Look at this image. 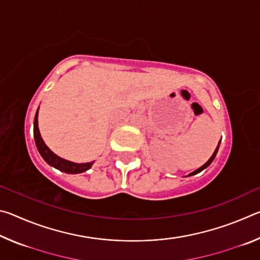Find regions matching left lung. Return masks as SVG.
Masks as SVG:
<instances>
[{"label":"left lung","mask_w":260,"mask_h":260,"mask_svg":"<svg viewBox=\"0 0 260 260\" xmlns=\"http://www.w3.org/2000/svg\"><path fill=\"white\" fill-rule=\"evenodd\" d=\"M219 144H220V142H219ZM219 144H218V147H217V149H215V150H214V152H213V155L212 156H211V158H210V159L208 160V161H206L205 162V164L203 165V166H202V167H200V169L199 170H196V171H193V172L192 173H190V174H189V175H193V174H197V173H200L201 172V171H203L204 169H206V167H208L210 164H211V162H212L213 161V159H214V157H215V155H217V152H218V149H219Z\"/></svg>","instance_id":"1"}]
</instances>
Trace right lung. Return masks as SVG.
Masks as SVG:
<instances>
[{"label":"right lung","instance_id":"obj_1","mask_svg":"<svg viewBox=\"0 0 260 260\" xmlns=\"http://www.w3.org/2000/svg\"><path fill=\"white\" fill-rule=\"evenodd\" d=\"M34 139H35V144H37L38 150L40 152V155L42 156L43 159H45L49 165L54 166L55 169L61 171V172L70 173V174L82 173L85 172V171L89 170L91 165H93V161L83 162V164H77V162L65 160L63 158L55 155V153L46 146L41 138L40 131H39V127H38V112L35 114V118H34Z\"/></svg>","mask_w":260,"mask_h":260}]
</instances>
